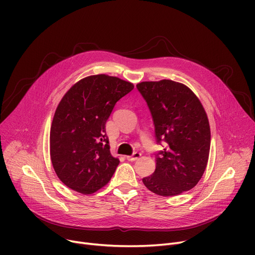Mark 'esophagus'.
<instances>
[{
	"mask_svg": "<svg viewBox=\"0 0 255 255\" xmlns=\"http://www.w3.org/2000/svg\"><path fill=\"white\" fill-rule=\"evenodd\" d=\"M141 156V154L139 152H134L132 155L130 156H127V160H129V161H135V160H137L139 157Z\"/></svg>",
	"mask_w": 255,
	"mask_h": 255,
	"instance_id": "obj_1",
	"label": "esophagus"
}]
</instances>
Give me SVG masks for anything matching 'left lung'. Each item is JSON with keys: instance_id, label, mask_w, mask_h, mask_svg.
<instances>
[{"instance_id": "obj_1", "label": "left lung", "mask_w": 255, "mask_h": 255, "mask_svg": "<svg viewBox=\"0 0 255 255\" xmlns=\"http://www.w3.org/2000/svg\"><path fill=\"white\" fill-rule=\"evenodd\" d=\"M148 105L158 144L153 175L142 179L150 191L173 196L188 191L207 167L211 131L204 107L185 85L163 79L136 86Z\"/></svg>"}]
</instances>
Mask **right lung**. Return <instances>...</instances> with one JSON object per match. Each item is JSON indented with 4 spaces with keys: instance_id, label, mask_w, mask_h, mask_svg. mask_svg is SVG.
<instances>
[{
    "instance_id": "obj_1",
    "label": "right lung",
    "mask_w": 255,
    "mask_h": 255,
    "mask_svg": "<svg viewBox=\"0 0 255 255\" xmlns=\"http://www.w3.org/2000/svg\"><path fill=\"white\" fill-rule=\"evenodd\" d=\"M134 88L105 74L76 83L57 107L50 128V158L59 179L74 191L96 192L120 160L110 151L105 124L116 103Z\"/></svg>"
}]
</instances>
